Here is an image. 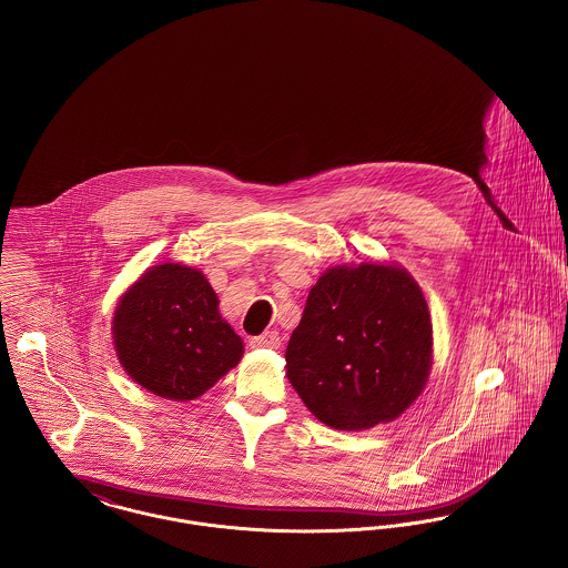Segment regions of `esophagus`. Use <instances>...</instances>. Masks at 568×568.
<instances>
[{"instance_id": "34e87169", "label": "esophagus", "mask_w": 568, "mask_h": 568, "mask_svg": "<svg viewBox=\"0 0 568 568\" xmlns=\"http://www.w3.org/2000/svg\"><path fill=\"white\" fill-rule=\"evenodd\" d=\"M251 345H253V347H270V349H276V347L281 345V336H278L276 331H267V333L251 338Z\"/></svg>"}]
</instances>
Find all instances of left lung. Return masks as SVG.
Returning <instances> with one entry per match:
<instances>
[{
  "mask_svg": "<svg viewBox=\"0 0 568 568\" xmlns=\"http://www.w3.org/2000/svg\"><path fill=\"white\" fill-rule=\"evenodd\" d=\"M432 347L427 301L405 267H331L290 338L287 377L317 420L363 432L395 420L423 393Z\"/></svg>",
  "mask_w": 568,
  "mask_h": 568,
  "instance_id": "8db88e82",
  "label": "left lung"
}]
</instances>
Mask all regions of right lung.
Segmentation results:
<instances>
[{
	"label": "right lung",
	"instance_id": "add662e5",
	"mask_svg": "<svg viewBox=\"0 0 568 568\" xmlns=\"http://www.w3.org/2000/svg\"><path fill=\"white\" fill-rule=\"evenodd\" d=\"M111 331L120 365L163 399H197L244 354L207 278L180 264L145 270L118 302Z\"/></svg>",
	"mask_w": 568,
	"mask_h": 568
}]
</instances>
